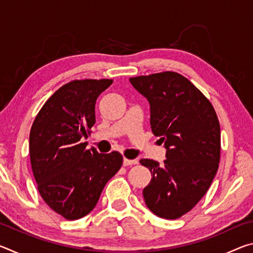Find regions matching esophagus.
<instances>
[{"label":"esophagus","mask_w":253,"mask_h":253,"mask_svg":"<svg viewBox=\"0 0 253 253\" xmlns=\"http://www.w3.org/2000/svg\"><path fill=\"white\" fill-rule=\"evenodd\" d=\"M123 164H124V166L135 165V164H137V161H136V160H128V158H124Z\"/></svg>","instance_id":"obj_1"}]
</instances>
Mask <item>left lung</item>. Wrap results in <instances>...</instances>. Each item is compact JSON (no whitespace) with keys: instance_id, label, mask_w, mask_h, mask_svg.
<instances>
[{"instance_id":"8db88e82","label":"left lung","mask_w":253,"mask_h":253,"mask_svg":"<svg viewBox=\"0 0 253 253\" xmlns=\"http://www.w3.org/2000/svg\"><path fill=\"white\" fill-rule=\"evenodd\" d=\"M151 105V127L166 148L164 164L140 160L153 177L147 208L166 220L190 212L207 193L220 162L221 131L210 100L185 77L164 71L129 79Z\"/></svg>"}]
</instances>
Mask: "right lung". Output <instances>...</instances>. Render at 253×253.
Returning <instances> with one entry per match:
<instances>
[{
	"label": "right lung",
	"instance_id": "right-lung-1",
	"mask_svg": "<svg viewBox=\"0 0 253 253\" xmlns=\"http://www.w3.org/2000/svg\"><path fill=\"white\" fill-rule=\"evenodd\" d=\"M111 84L113 79H81L63 84L32 124L30 160L38 191L67 220L90 213L106 183L123 165L119 152L99 154L81 143L96 123L97 98Z\"/></svg>",
	"mask_w": 253,
	"mask_h": 253
}]
</instances>
